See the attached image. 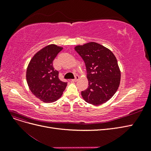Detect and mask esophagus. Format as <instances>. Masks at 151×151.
I'll use <instances>...</instances> for the list:
<instances>
[{
  "label": "esophagus",
  "mask_w": 151,
  "mask_h": 151,
  "mask_svg": "<svg viewBox=\"0 0 151 151\" xmlns=\"http://www.w3.org/2000/svg\"><path fill=\"white\" fill-rule=\"evenodd\" d=\"M79 77L77 76V75H76L75 76V78L74 79H72V82H76L77 80L79 79Z\"/></svg>",
  "instance_id": "1"
}]
</instances>
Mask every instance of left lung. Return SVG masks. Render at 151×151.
Returning a JSON list of instances; mask_svg holds the SVG:
<instances>
[{"instance_id":"8db88e82","label":"left lung","mask_w":151,"mask_h":151,"mask_svg":"<svg viewBox=\"0 0 151 151\" xmlns=\"http://www.w3.org/2000/svg\"><path fill=\"white\" fill-rule=\"evenodd\" d=\"M76 51L85 62L89 86L81 92L85 101L99 105L115 94L120 82V70L114 54L102 45L91 42L77 46Z\"/></svg>"}]
</instances>
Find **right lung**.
I'll return each mask as SVG.
<instances>
[{
	"label": "right lung",
	"instance_id": "right-lung-1",
	"mask_svg": "<svg viewBox=\"0 0 151 151\" xmlns=\"http://www.w3.org/2000/svg\"><path fill=\"white\" fill-rule=\"evenodd\" d=\"M62 49L55 45L45 47L35 55L27 68L26 80L31 91L45 103L57 101L67 86V82L60 80L59 72L53 65Z\"/></svg>",
	"mask_w": 151,
	"mask_h": 151
}]
</instances>
